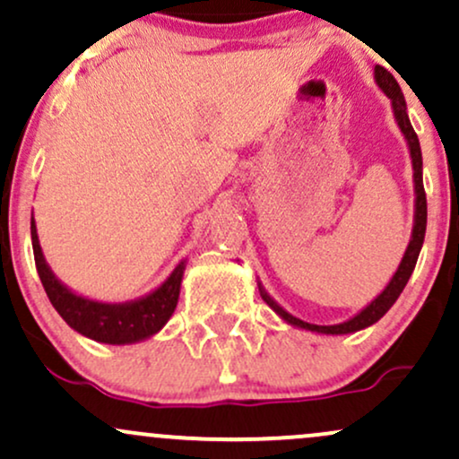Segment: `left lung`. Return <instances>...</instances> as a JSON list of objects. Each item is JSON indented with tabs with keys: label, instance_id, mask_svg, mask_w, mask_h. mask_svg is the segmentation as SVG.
<instances>
[{
	"label": "left lung",
	"instance_id": "obj_1",
	"mask_svg": "<svg viewBox=\"0 0 459 459\" xmlns=\"http://www.w3.org/2000/svg\"><path fill=\"white\" fill-rule=\"evenodd\" d=\"M376 75V83L377 88L391 99V108L394 114V120H397V127L402 129L405 144H408L410 151V160H412V181H414V224H412V235H410V244L405 247L403 259L399 263L397 272L393 273V278L388 281L384 291L377 296L376 299L367 304L360 313H356L354 317H350L347 321H341V324L334 325H317V324H308V321H302L296 315L287 313L281 304L273 299L270 293L265 291V287L259 282V293L261 298L265 299V304L270 307L273 313L278 315L282 321H287L289 325L299 330H308V332H317V334H351V332L365 330L368 325H373L376 321H380L384 315L388 313V308L397 302V298L402 296L403 287L408 284L410 276H412L416 259H419V252L423 247V239H425V226H428V200H425V189H423V155H420V144L419 138H416L412 123L408 118V108H405V99L402 88H399L397 79H394L391 73L386 71L384 66H376L373 71Z\"/></svg>",
	"mask_w": 459,
	"mask_h": 459
}]
</instances>
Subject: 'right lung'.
Here are the masks:
<instances>
[{
  "instance_id": "1",
  "label": "right lung",
  "mask_w": 459,
  "mask_h": 459,
  "mask_svg": "<svg viewBox=\"0 0 459 459\" xmlns=\"http://www.w3.org/2000/svg\"><path fill=\"white\" fill-rule=\"evenodd\" d=\"M30 229L36 270H39L47 298L54 304L57 315L79 334L88 336L97 343L131 345L151 339L172 317L178 302V293H181V281L187 263L186 259L178 263L160 287L152 289L146 296L118 304L99 302V299L79 296L51 272L49 263L45 261L43 247H40L39 233H36L34 215H31Z\"/></svg>"
}]
</instances>
